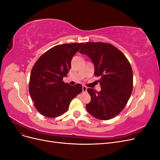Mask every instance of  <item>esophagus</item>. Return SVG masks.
<instances>
[{"instance_id": "esophagus-1", "label": "esophagus", "mask_w": 160, "mask_h": 160, "mask_svg": "<svg viewBox=\"0 0 160 160\" xmlns=\"http://www.w3.org/2000/svg\"><path fill=\"white\" fill-rule=\"evenodd\" d=\"M82 89H83V91H84V92H85V91H87V89H88V88H87L86 86H83V88H82Z\"/></svg>"}]
</instances>
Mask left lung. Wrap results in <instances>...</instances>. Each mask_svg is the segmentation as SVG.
Wrapping results in <instances>:
<instances>
[{"instance_id":"8db88e82","label":"left lung","mask_w":160,"mask_h":160,"mask_svg":"<svg viewBox=\"0 0 160 160\" xmlns=\"http://www.w3.org/2000/svg\"><path fill=\"white\" fill-rule=\"evenodd\" d=\"M88 55L95 67L94 74L100 77L101 90H88L91 99L87 111L101 120L117 116L126 105L133 90V71L122 52L109 43L86 42L79 51Z\"/></svg>"}]
</instances>
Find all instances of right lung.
<instances>
[{
    "instance_id": "add662e5",
    "label": "right lung",
    "mask_w": 160,
    "mask_h": 160,
    "mask_svg": "<svg viewBox=\"0 0 160 160\" xmlns=\"http://www.w3.org/2000/svg\"><path fill=\"white\" fill-rule=\"evenodd\" d=\"M83 43L52 47L38 58L30 76L29 93L37 110L47 118H56L68 110L72 99L81 93L82 85L62 81L67 76L72 57Z\"/></svg>"
}]
</instances>
